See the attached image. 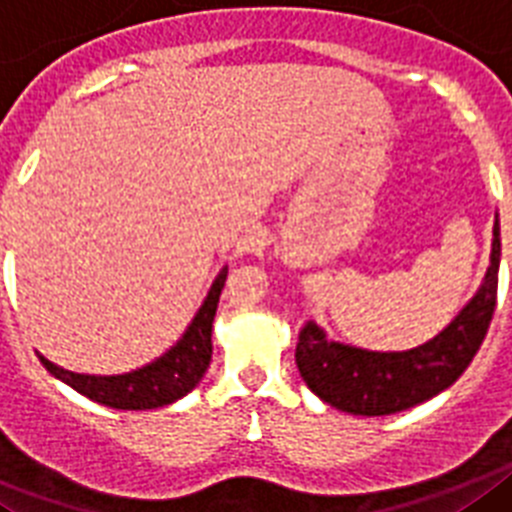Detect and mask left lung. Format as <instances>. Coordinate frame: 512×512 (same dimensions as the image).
<instances>
[{"mask_svg": "<svg viewBox=\"0 0 512 512\" xmlns=\"http://www.w3.org/2000/svg\"><path fill=\"white\" fill-rule=\"evenodd\" d=\"M500 221L492 229L490 268L474 299L420 348L376 353L327 340L317 324H304L296 345V366L319 399L350 415H394L428 402L459 379L490 330L497 304Z\"/></svg>", "mask_w": 512, "mask_h": 512, "instance_id": "obj_1", "label": "left lung"}]
</instances>
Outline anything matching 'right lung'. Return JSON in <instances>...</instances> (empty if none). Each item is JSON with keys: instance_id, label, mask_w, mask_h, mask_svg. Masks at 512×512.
Returning a JSON list of instances; mask_svg holds the SVG:
<instances>
[{"instance_id": "1", "label": "right lung", "mask_w": 512, "mask_h": 512, "mask_svg": "<svg viewBox=\"0 0 512 512\" xmlns=\"http://www.w3.org/2000/svg\"><path fill=\"white\" fill-rule=\"evenodd\" d=\"M226 273L229 270L224 268L219 278L213 281L206 301H203L195 319L185 330V335L167 353L159 355L157 361L146 363L144 368L121 373V376H90V373L66 371V368L46 361L43 355L41 363L56 379L69 384L71 389H77L79 394L90 397L92 402H100L105 407H113V410H157L164 404L177 402V399L185 397L188 391L198 386L208 363H211L213 317H216V306H219L221 288L226 283Z\"/></svg>"}]
</instances>
